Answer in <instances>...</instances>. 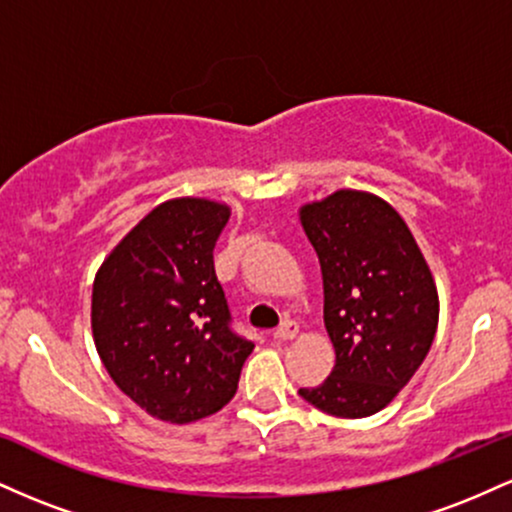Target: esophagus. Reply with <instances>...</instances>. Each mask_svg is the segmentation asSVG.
Wrapping results in <instances>:
<instances>
[{
  "label": "esophagus",
  "mask_w": 512,
  "mask_h": 512,
  "mask_svg": "<svg viewBox=\"0 0 512 512\" xmlns=\"http://www.w3.org/2000/svg\"><path fill=\"white\" fill-rule=\"evenodd\" d=\"M296 337H298V325L293 320L281 322V327H276L274 330V339H284V342H289V339H296Z\"/></svg>",
  "instance_id": "34e87169"
}]
</instances>
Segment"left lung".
I'll use <instances>...</instances> for the list:
<instances>
[{
  "instance_id": "obj_1",
  "label": "left lung",
  "mask_w": 512,
  "mask_h": 512,
  "mask_svg": "<svg viewBox=\"0 0 512 512\" xmlns=\"http://www.w3.org/2000/svg\"><path fill=\"white\" fill-rule=\"evenodd\" d=\"M317 252L334 368L298 395L325 414H378L414 378L438 330V289L409 226L383 197L337 190L298 209Z\"/></svg>"
}]
</instances>
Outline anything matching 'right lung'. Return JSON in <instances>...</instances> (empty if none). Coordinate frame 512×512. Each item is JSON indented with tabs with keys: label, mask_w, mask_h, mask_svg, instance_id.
I'll return each mask as SVG.
<instances>
[{
	"label": "right lung",
	"mask_w": 512,
	"mask_h": 512,
	"mask_svg": "<svg viewBox=\"0 0 512 512\" xmlns=\"http://www.w3.org/2000/svg\"><path fill=\"white\" fill-rule=\"evenodd\" d=\"M231 207L207 197L158 204L93 279L91 330L105 370L146 414L192 424L226 407L255 344L228 327L214 245Z\"/></svg>",
	"instance_id": "obj_1"
}]
</instances>
